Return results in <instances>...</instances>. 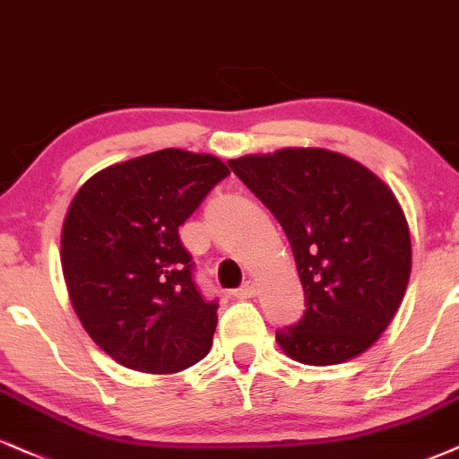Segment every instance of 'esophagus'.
Wrapping results in <instances>:
<instances>
[{"label":"esophagus","instance_id":"1","mask_svg":"<svg viewBox=\"0 0 459 459\" xmlns=\"http://www.w3.org/2000/svg\"><path fill=\"white\" fill-rule=\"evenodd\" d=\"M255 291H257L255 281H247L245 285L240 287V290H236V291H234V296L238 298V299H247V298H253V296H255Z\"/></svg>","mask_w":459,"mask_h":459}]
</instances>
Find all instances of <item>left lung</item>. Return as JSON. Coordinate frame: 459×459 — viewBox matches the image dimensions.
Here are the masks:
<instances>
[{
    "instance_id": "obj_1",
    "label": "left lung",
    "mask_w": 459,
    "mask_h": 459,
    "mask_svg": "<svg viewBox=\"0 0 459 459\" xmlns=\"http://www.w3.org/2000/svg\"><path fill=\"white\" fill-rule=\"evenodd\" d=\"M290 238L307 310L276 333L287 358L332 366L387 330L411 279V231L385 180L342 152L279 149L230 160Z\"/></svg>"
}]
</instances>
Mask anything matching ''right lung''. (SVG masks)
Masks as SVG:
<instances>
[{
    "label": "right lung",
    "instance_id": "add662e5",
    "mask_svg": "<svg viewBox=\"0 0 459 459\" xmlns=\"http://www.w3.org/2000/svg\"><path fill=\"white\" fill-rule=\"evenodd\" d=\"M228 174L214 155L163 149L100 169L74 195L61 228L67 296L129 370L169 375L211 351L219 304L197 291L178 228Z\"/></svg>",
    "mask_w": 459,
    "mask_h": 459
}]
</instances>
